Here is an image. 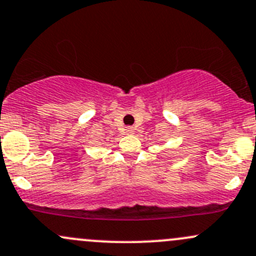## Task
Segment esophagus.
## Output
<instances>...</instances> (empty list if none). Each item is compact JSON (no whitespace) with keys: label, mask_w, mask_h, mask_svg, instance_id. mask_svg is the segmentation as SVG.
<instances>
[{"label":"esophagus","mask_w":256,"mask_h":256,"mask_svg":"<svg viewBox=\"0 0 256 256\" xmlns=\"http://www.w3.org/2000/svg\"><path fill=\"white\" fill-rule=\"evenodd\" d=\"M134 132H135V128H131V126H128V128H125V134H126V135H132Z\"/></svg>","instance_id":"obj_1"}]
</instances>
